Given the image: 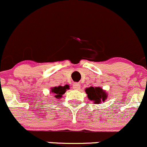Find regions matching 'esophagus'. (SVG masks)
<instances>
[{
  "label": "esophagus",
  "instance_id": "obj_1",
  "mask_svg": "<svg viewBox=\"0 0 147 147\" xmlns=\"http://www.w3.org/2000/svg\"><path fill=\"white\" fill-rule=\"evenodd\" d=\"M72 87H73V89H75V90H78V89H80V84H78V83H75V84H73V85H72Z\"/></svg>",
  "mask_w": 147,
  "mask_h": 147
}]
</instances>
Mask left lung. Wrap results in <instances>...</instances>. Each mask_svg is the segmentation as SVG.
Masks as SVG:
<instances>
[{
  "instance_id": "left-lung-1",
  "label": "left lung",
  "mask_w": 147,
  "mask_h": 147,
  "mask_svg": "<svg viewBox=\"0 0 147 147\" xmlns=\"http://www.w3.org/2000/svg\"><path fill=\"white\" fill-rule=\"evenodd\" d=\"M85 92L87 94L88 98L96 104L101 103L102 101L104 102L108 98L107 92L99 86H90L86 88Z\"/></svg>"
}]
</instances>
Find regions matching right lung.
<instances>
[{
    "label": "right lung",
    "instance_id": "right-lung-1",
    "mask_svg": "<svg viewBox=\"0 0 147 147\" xmlns=\"http://www.w3.org/2000/svg\"><path fill=\"white\" fill-rule=\"evenodd\" d=\"M51 90V93L54 94V97L58 99L59 98H61L63 95L65 93V92L67 91V89H69V86L67 84H66L65 86H54V87H52Z\"/></svg>",
    "mask_w": 147,
    "mask_h": 147
}]
</instances>
